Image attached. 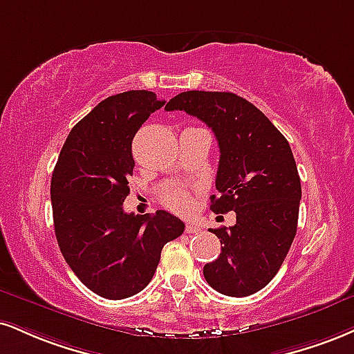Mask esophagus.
I'll return each instance as SVG.
<instances>
[{"mask_svg": "<svg viewBox=\"0 0 354 354\" xmlns=\"http://www.w3.org/2000/svg\"><path fill=\"white\" fill-rule=\"evenodd\" d=\"M185 231L188 234H199V232H201V227H199V225H196V224H186Z\"/></svg>", "mask_w": 354, "mask_h": 354, "instance_id": "obj_1", "label": "esophagus"}]
</instances>
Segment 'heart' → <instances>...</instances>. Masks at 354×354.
Wrapping results in <instances>:
<instances>
[{
	"label": "heart",
	"mask_w": 354,
	"mask_h": 354,
	"mask_svg": "<svg viewBox=\"0 0 354 354\" xmlns=\"http://www.w3.org/2000/svg\"><path fill=\"white\" fill-rule=\"evenodd\" d=\"M165 204L171 209L178 211V212H185L191 207V198L186 191L183 189H173L169 193L165 194Z\"/></svg>",
	"instance_id": "obj_1"
}]
</instances>
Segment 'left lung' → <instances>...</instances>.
<instances>
[{
	"instance_id": "left-lung-1",
	"label": "left lung",
	"mask_w": 354,
	"mask_h": 354,
	"mask_svg": "<svg viewBox=\"0 0 354 354\" xmlns=\"http://www.w3.org/2000/svg\"><path fill=\"white\" fill-rule=\"evenodd\" d=\"M165 110H185L214 131L219 145L214 212H236V224L209 229L221 255L203 269L214 290L247 297L274 279L299 223L300 176L287 138L249 100L232 92L188 91Z\"/></svg>"
}]
</instances>
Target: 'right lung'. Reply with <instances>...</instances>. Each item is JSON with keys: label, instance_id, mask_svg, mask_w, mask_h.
Masks as SVG:
<instances>
[{"label": "right lung", "instance_id": "add662e5", "mask_svg": "<svg viewBox=\"0 0 354 354\" xmlns=\"http://www.w3.org/2000/svg\"><path fill=\"white\" fill-rule=\"evenodd\" d=\"M165 100L129 91L102 100L71 130L50 180L55 239L85 287L110 300L142 292L155 275L161 249L185 223L166 211H123L135 160L131 142Z\"/></svg>", "mask_w": 354, "mask_h": 354}]
</instances>
